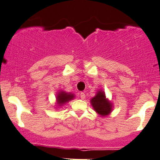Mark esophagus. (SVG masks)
<instances>
[{
  "label": "esophagus",
  "instance_id": "esophagus-1",
  "mask_svg": "<svg viewBox=\"0 0 160 160\" xmlns=\"http://www.w3.org/2000/svg\"><path fill=\"white\" fill-rule=\"evenodd\" d=\"M80 97H81V98H82V100H83V99H84L85 98V94H84V92H81L80 93Z\"/></svg>",
  "mask_w": 160,
  "mask_h": 160
}]
</instances>
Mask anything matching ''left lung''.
<instances>
[{
    "label": "left lung",
    "mask_w": 160,
    "mask_h": 160,
    "mask_svg": "<svg viewBox=\"0 0 160 160\" xmlns=\"http://www.w3.org/2000/svg\"><path fill=\"white\" fill-rule=\"evenodd\" d=\"M94 110L101 117L109 115L112 110V104L106 98L105 92L102 90H98L95 97L90 100Z\"/></svg>",
    "instance_id": "1"
}]
</instances>
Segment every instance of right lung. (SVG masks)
<instances>
[{"label": "right lung", "instance_id": "right-lung-1", "mask_svg": "<svg viewBox=\"0 0 160 160\" xmlns=\"http://www.w3.org/2000/svg\"><path fill=\"white\" fill-rule=\"evenodd\" d=\"M74 95L70 92H66L65 91H61L58 92L57 95V103L58 107H62L68 101L72 100L74 98Z\"/></svg>", "mask_w": 160, "mask_h": 160}]
</instances>
